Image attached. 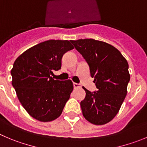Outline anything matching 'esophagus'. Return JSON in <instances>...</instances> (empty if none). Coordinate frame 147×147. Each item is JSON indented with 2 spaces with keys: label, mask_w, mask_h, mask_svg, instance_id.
<instances>
[{
  "label": "esophagus",
  "mask_w": 147,
  "mask_h": 147,
  "mask_svg": "<svg viewBox=\"0 0 147 147\" xmlns=\"http://www.w3.org/2000/svg\"><path fill=\"white\" fill-rule=\"evenodd\" d=\"M73 85H74V89H76V88L81 87V86H80V84H79L74 83V84H73Z\"/></svg>",
  "instance_id": "34e87169"
}]
</instances>
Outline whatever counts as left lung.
<instances>
[{
  "label": "left lung",
  "instance_id": "left-lung-1",
  "mask_svg": "<svg viewBox=\"0 0 147 147\" xmlns=\"http://www.w3.org/2000/svg\"><path fill=\"white\" fill-rule=\"evenodd\" d=\"M88 63L97 91L84 87L86 96L80 102L83 115L94 125L113 119L127 94L130 81L128 64L121 52L113 45L94 39L71 40Z\"/></svg>",
  "mask_w": 147,
  "mask_h": 147
}]
</instances>
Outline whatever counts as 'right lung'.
<instances>
[{"instance_id":"1","label":"right lung","mask_w":147,"mask_h":147,"mask_svg":"<svg viewBox=\"0 0 147 147\" xmlns=\"http://www.w3.org/2000/svg\"><path fill=\"white\" fill-rule=\"evenodd\" d=\"M72 49L68 40H47L24 52L13 63L12 85L24 108L37 121L58 118L70 98L72 82L51 76L61 69L63 55Z\"/></svg>"}]
</instances>
